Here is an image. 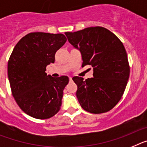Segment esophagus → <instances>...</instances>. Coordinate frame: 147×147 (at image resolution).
Instances as JSON below:
<instances>
[{
    "instance_id": "34e87169",
    "label": "esophagus",
    "mask_w": 147,
    "mask_h": 147,
    "mask_svg": "<svg viewBox=\"0 0 147 147\" xmlns=\"http://www.w3.org/2000/svg\"><path fill=\"white\" fill-rule=\"evenodd\" d=\"M72 77H69V81H72Z\"/></svg>"
}]
</instances>
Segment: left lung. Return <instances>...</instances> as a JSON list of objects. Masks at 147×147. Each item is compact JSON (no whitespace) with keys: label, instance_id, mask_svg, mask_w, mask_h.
Instances as JSON below:
<instances>
[{"label":"left lung","instance_id":"obj_1","mask_svg":"<svg viewBox=\"0 0 147 147\" xmlns=\"http://www.w3.org/2000/svg\"><path fill=\"white\" fill-rule=\"evenodd\" d=\"M68 40L81 51L82 67L91 66L93 78H72L77 84L76 95L81 107L93 114L113 109L121 100L129 76V65L123 43L101 26L66 32ZM91 69V68H90Z\"/></svg>","mask_w":147,"mask_h":147}]
</instances>
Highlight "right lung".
Masks as SVG:
<instances>
[{
	"label": "right lung",
	"mask_w": 147,
	"mask_h": 147,
	"mask_svg": "<svg viewBox=\"0 0 147 147\" xmlns=\"http://www.w3.org/2000/svg\"><path fill=\"white\" fill-rule=\"evenodd\" d=\"M63 34L31 32L16 44L8 61V78L15 101L26 114L37 119L50 118L59 112L69 78H52L47 66L66 43Z\"/></svg>",
	"instance_id": "add662e5"
}]
</instances>
